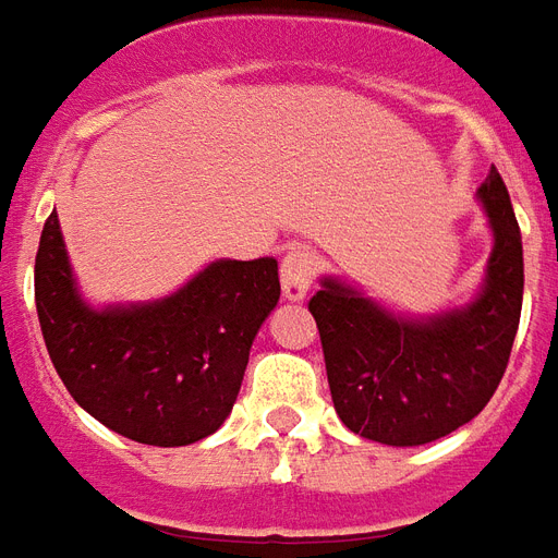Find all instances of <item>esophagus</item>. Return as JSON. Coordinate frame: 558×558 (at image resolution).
Segmentation results:
<instances>
[{
	"label": "esophagus",
	"instance_id": "34e87169",
	"mask_svg": "<svg viewBox=\"0 0 558 558\" xmlns=\"http://www.w3.org/2000/svg\"><path fill=\"white\" fill-rule=\"evenodd\" d=\"M315 255L308 250H291L282 258V294L288 300H303L315 279Z\"/></svg>",
	"mask_w": 558,
	"mask_h": 558
}]
</instances>
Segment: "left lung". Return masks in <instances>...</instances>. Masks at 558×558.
I'll return each instance as SVG.
<instances>
[{
    "instance_id": "1",
    "label": "left lung",
    "mask_w": 558,
    "mask_h": 558,
    "mask_svg": "<svg viewBox=\"0 0 558 558\" xmlns=\"http://www.w3.org/2000/svg\"><path fill=\"white\" fill-rule=\"evenodd\" d=\"M494 231L485 284L473 303L404 318L339 279L308 300L339 418L365 440L422 446L466 425L506 374L523 306V243L502 178L478 186Z\"/></svg>"
}]
</instances>
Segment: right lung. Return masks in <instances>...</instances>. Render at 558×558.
I'll list each match as a JSON object with an SVG mask.
<instances>
[{"instance_id":"add662e5","label":"right lung","mask_w":558,"mask_h":558,"mask_svg":"<svg viewBox=\"0 0 558 558\" xmlns=\"http://www.w3.org/2000/svg\"><path fill=\"white\" fill-rule=\"evenodd\" d=\"M279 291L276 258H219L154 303L88 306L56 210L35 255L40 332L73 401L121 437L166 449L226 422Z\"/></svg>"}]
</instances>
